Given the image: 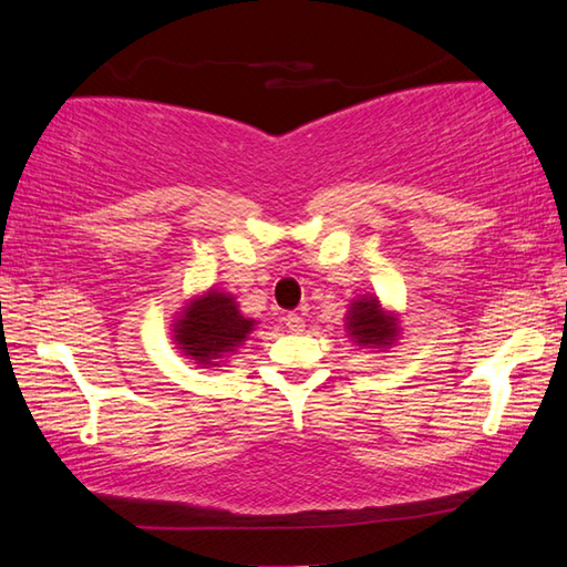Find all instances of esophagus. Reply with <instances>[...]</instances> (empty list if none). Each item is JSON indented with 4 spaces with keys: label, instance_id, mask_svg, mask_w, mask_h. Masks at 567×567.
Returning a JSON list of instances; mask_svg holds the SVG:
<instances>
[{
    "label": "esophagus",
    "instance_id": "34e87169",
    "mask_svg": "<svg viewBox=\"0 0 567 567\" xmlns=\"http://www.w3.org/2000/svg\"><path fill=\"white\" fill-rule=\"evenodd\" d=\"M282 322H285V327L290 329L292 334H300V332H305V319L297 315V312H290V315H285L282 317Z\"/></svg>",
    "mask_w": 567,
    "mask_h": 567
}]
</instances>
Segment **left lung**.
<instances>
[{"label":"left lung","mask_w":567,"mask_h":567,"mask_svg":"<svg viewBox=\"0 0 567 567\" xmlns=\"http://www.w3.org/2000/svg\"><path fill=\"white\" fill-rule=\"evenodd\" d=\"M344 332L359 349L389 352L391 347H396L401 319L394 310H386L377 295H359L347 307Z\"/></svg>","instance_id":"8db88e82"}]
</instances>
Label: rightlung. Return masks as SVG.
I'll list each match as a JSON object with an SVG mask.
<instances>
[{"label": "right lung", "instance_id": "right-lung-1", "mask_svg": "<svg viewBox=\"0 0 567 567\" xmlns=\"http://www.w3.org/2000/svg\"><path fill=\"white\" fill-rule=\"evenodd\" d=\"M255 327L257 319L245 317L230 292L210 287L181 307L173 319V344L203 369L220 367L248 342Z\"/></svg>", "mask_w": 567, "mask_h": 567}]
</instances>
